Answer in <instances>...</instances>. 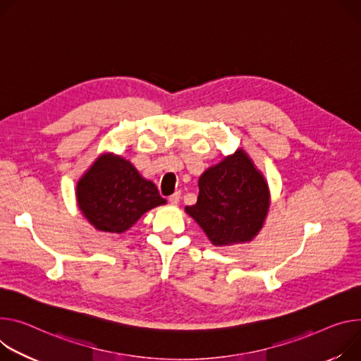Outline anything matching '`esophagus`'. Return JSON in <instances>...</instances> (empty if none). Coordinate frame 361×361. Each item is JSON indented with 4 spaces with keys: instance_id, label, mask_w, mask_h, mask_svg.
<instances>
[{
    "instance_id": "1",
    "label": "esophagus",
    "mask_w": 361,
    "mask_h": 361,
    "mask_svg": "<svg viewBox=\"0 0 361 361\" xmlns=\"http://www.w3.org/2000/svg\"><path fill=\"white\" fill-rule=\"evenodd\" d=\"M180 199H181V192H180V191H177V192H174L173 195H170V197H169V202H170L171 204L177 206V204L180 203Z\"/></svg>"
}]
</instances>
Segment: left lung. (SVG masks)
<instances>
[{
    "instance_id": "8db88e82",
    "label": "left lung",
    "mask_w": 361,
    "mask_h": 361,
    "mask_svg": "<svg viewBox=\"0 0 361 361\" xmlns=\"http://www.w3.org/2000/svg\"><path fill=\"white\" fill-rule=\"evenodd\" d=\"M197 203L185 212L214 246L250 242L269 210V188L243 149L226 157L199 178Z\"/></svg>"
}]
</instances>
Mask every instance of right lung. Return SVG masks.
Wrapping results in <instances>:
<instances>
[{
  "mask_svg": "<svg viewBox=\"0 0 361 361\" xmlns=\"http://www.w3.org/2000/svg\"><path fill=\"white\" fill-rule=\"evenodd\" d=\"M78 206L101 232L123 233L148 210L166 204L157 185L145 180L128 159L102 154L76 187Z\"/></svg>",
  "mask_w": 361,
  "mask_h": 361,
  "instance_id": "obj_1",
  "label": "right lung"
}]
</instances>
